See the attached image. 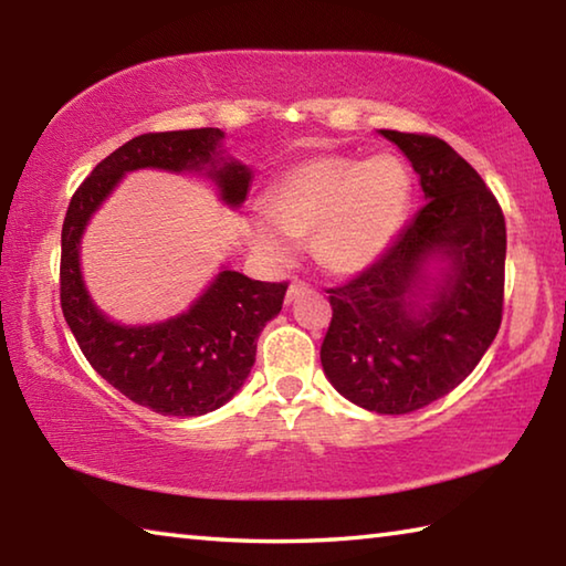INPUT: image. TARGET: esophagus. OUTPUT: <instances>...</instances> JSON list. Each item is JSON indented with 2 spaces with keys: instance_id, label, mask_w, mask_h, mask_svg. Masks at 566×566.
Listing matches in <instances>:
<instances>
[{
  "instance_id": "34e87169",
  "label": "esophagus",
  "mask_w": 566,
  "mask_h": 566,
  "mask_svg": "<svg viewBox=\"0 0 566 566\" xmlns=\"http://www.w3.org/2000/svg\"><path fill=\"white\" fill-rule=\"evenodd\" d=\"M306 292V284L304 282H292L290 284V290H286V302H294L296 300V296H300V294H304Z\"/></svg>"
}]
</instances>
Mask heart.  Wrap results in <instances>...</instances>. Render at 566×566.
<instances>
[{"label": "heart", "mask_w": 566, "mask_h": 566, "mask_svg": "<svg viewBox=\"0 0 566 566\" xmlns=\"http://www.w3.org/2000/svg\"><path fill=\"white\" fill-rule=\"evenodd\" d=\"M411 205V177L397 157L319 155L284 169L262 197L270 222L290 237H310L314 260L334 274L369 266L399 234ZM252 242L284 260V239L256 224Z\"/></svg>", "instance_id": "b5f03b06"}]
</instances>
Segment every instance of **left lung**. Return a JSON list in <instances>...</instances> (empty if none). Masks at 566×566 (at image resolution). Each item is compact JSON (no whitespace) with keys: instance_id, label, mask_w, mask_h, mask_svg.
<instances>
[{"instance_id":"left-lung-1","label":"left lung","mask_w":566,"mask_h":566,"mask_svg":"<svg viewBox=\"0 0 566 566\" xmlns=\"http://www.w3.org/2000/svg\"><path fill=\"white\" fill-rule=\"evenodd\" d=\"M405 151L427 205L385 254L327 290L324 375L377 415H407L464 381L490 349L504 312L506 224L476 169L432 134L381 129ZM432 255L448 260L433 304L416 310Z\"/></svg>"}]
</instances>
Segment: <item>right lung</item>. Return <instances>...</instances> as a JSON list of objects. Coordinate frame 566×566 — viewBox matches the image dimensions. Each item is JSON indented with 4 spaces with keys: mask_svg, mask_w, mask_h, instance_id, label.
Masks as SVG:
<instances>
[{
    "mask_svg": "<svg viewBox=\"0 0 566 566\" xmlns=\"http://www.w3.org/2000/svg\"><path fill=\"white\" fill-rule=\"evenodd\" d=\"M224 134L214 127L149 132L102 159L72 195L62 224L60 302L76 344L94 371L134 405L167 417H199L237 395L254 367L256 337L282 310L290 282H254L224 270L177 319L151 327H122L92 304L80 274L84 224L124 171L202 169L212 165L227 205L244 202L252 171L239 161L216 167Z\"/></svg>",
    "mask_w": 566,
    "mask_h": 566,
    "instance_id": "1",
    "label": "right lung"
}]
</instances>
